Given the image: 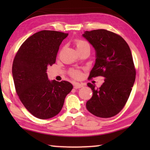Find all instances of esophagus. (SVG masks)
<instances>
[{
  "mask_svg": "<svg viewBox=\"0 0 150 150\" xmlns=\"http://www.w3.org/2000/svg\"><path fill=\"white\" fill-rule=\"evenodd\" d=\"M73 86H74L75 88H80L83 87V85L79 83H73Z\"/></svg>",
  "mask_w": 150,
  "mask_h": 150,
  "instance_id": "obj_1",
  "label": "esophagus"
}]
</instances>
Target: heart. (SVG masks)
<instances>
[{
    "mask_svg": "<svg viewBox=\"0 0 150 150\" xmlns=\"http://www.w3.org/2000/svg\"><path fill=\"white\" fill-rule=\"evenodd\" d=\"M74 43L79 53L86 50H90L91 47H90L89 43L87 41H85V40H83L81 39H75L74 40ZM69 74L73 78L79 79L81 77V75H82V73H81L79 70L71 69L70 70Z\"/></svg>",
    "mask_w": 150,
    "mask_h": 150,
    "instance_id": "1",
    "label": "heart"
}]
</instances>
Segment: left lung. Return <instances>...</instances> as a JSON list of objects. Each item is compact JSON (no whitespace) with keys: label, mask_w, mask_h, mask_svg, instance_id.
Returning <instances> with one entry per match:
<instances>
[{"label":"left lung","mask_w":150,"mask_h":150,"mask_svg":"<svg viewBox=\"0 0 150 150\" xmlns=\"http://www.w3.org/2000/svg\"><path fill=\"white\" fill-rule=\"evenodd\" d=\"M83 36L96 51L95 64L88 78L105 77L100 88L87 84L93 95L86 107L98 117H112L125 106L135 81L136 69L130 47L120 35L106 30L86 31Z\"/></svg>","instance_id":"left-lung-1"}]
</instances>
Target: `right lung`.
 <instances>
[{
  "label": "right lung",
  "mask_w": 150,
  "mask_h": 150,
  "mask_svg": "<svg viewBox=\"0 0 150 150\" xmlns=\"http://www.w3.org/2000/svg\"><path fill=\"white\" fill-rule=\"evenodd\" d=\"M68 34L42 30L29 37L18 50L12 76L18 96L35 117L48 119L62 110L73 85L66 81H50L47 67L55 63L59 45Z\"/></svg>",
  "instance_id": "add662e5"
}]
</instances>
